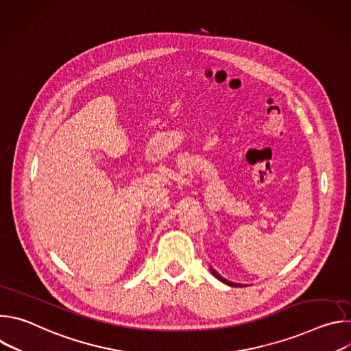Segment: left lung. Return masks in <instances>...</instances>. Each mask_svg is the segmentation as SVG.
<instances>
[{"label":"left lung","mask_w":351,"mask_h":351,"mask_svg":"<svg viewBox=\"0 0 351 351\" xmlns=\"http://www.w3.org/2000/svg\"><path fill=\"white\" fill-rule=\"evenodd\" d=\"M210 269H211V274H213V275H214V276H215L218 280H221L222 283H225V285H228V286H232V287H233V286H234V287H239V286H241L240 283H233V282H230V280H228V279L222 278V276H221V275H219V274H218V272H217L214 268H210Z\"/></svg>","instance_id":"left-lung-1"}]
</instances>
